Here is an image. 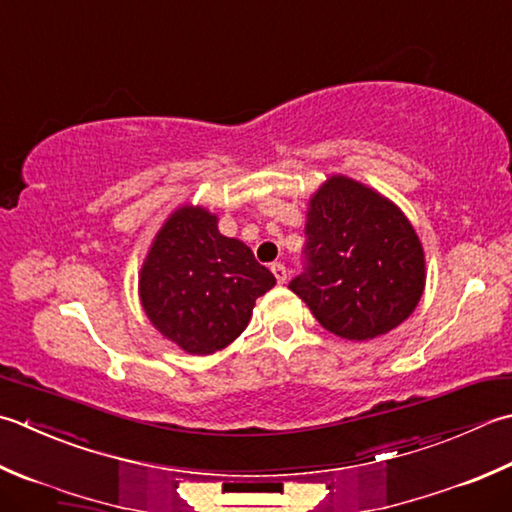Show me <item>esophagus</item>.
<instances>
[{
	"label": "esophagus",
	"mask_w": 512,
	"mask_h": 512,
	"mask_svg": "<svg viewBox=\"0 0 512 512\" xmlns=\"http://www.w3.org/2000/svg\"><path fill=\"white\" fill-rule=\"evenodd\" d=\"M270 270H273V275H275V279H277V284H284L286 282V277H288V270H286V266L284 264H273L270 266Z\"/></svg>",
	"instance_id": "obj_1"
}]
</instances>
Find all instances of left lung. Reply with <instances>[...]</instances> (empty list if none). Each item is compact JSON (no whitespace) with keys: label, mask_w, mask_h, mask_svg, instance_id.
Returning <instances> with one entry per match:
<instances>
[{"label":"left lung","mask_w":512,"mask_h":512,"mask_svg":"<svg viewBox=\"0 0 512 512\" xmlns=\"http://www.w3.org/2000/svg\"><path fill=\"white\" fill-rule=\"evenodd\" d=\"M426 284L424 248L390 199L333 175L310 197L304 273L288 288L330 333L364 342L397 328Z\"/></svg>","instance_id":"8db88e82"}]
</instances>
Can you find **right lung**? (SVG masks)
<instances>
[{
    "mask_svg": "<svg viewBox=\"0 0 512 512\" xmlns=\"http://www.w3.org/2000/svg\"><path fill=\"white\" fill-rule=\"evenodd\" d=\"M275 277L253 250L217 230V215L182 206L155 235L139 273L142 306L159 333L190 355H213L244 333Z\"/></svg>",
    "mask_w": 512,
    "mask_h": 512,
    "instance_id": "add662e5",
    "label": "right lung"
}]
</instances>
